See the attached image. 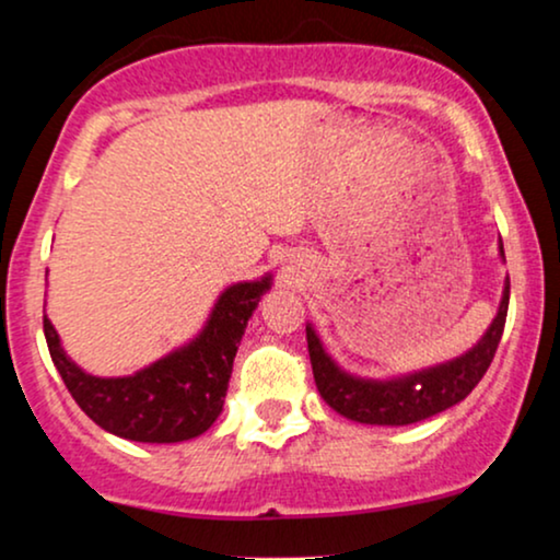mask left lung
Here are the masks:
<instances>
[{
    "mask_svg": "<svg viewBox=\"0 0 560 560\" xmlns=\"http://www.w3.org/2000/svg\"><path fill=\"white\" fill-rule=\"evenodd\" d=\"M498 253L500 260L505 262L503 242H498ZM508 300H511V281L505 279L503 298H500L492 324L481 334L479 342L468 347L464 355L387 378L358 376L345 371L326 352L316 326L307 320V352H311L313 378H316L320 397L345 419L374 423V427H408V423L432 419L442 410L466 400L468 392L477 387L481 376L487 374L500 337H503Z\"/></svg>",
    "mask_w": 560,
    "mask_h": 560,
    "instance_id": "1",
    "label": "left lung"
}]
</instances>
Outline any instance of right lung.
I'll return each instance as SVG.
<instances>
[{
	"label": "right lung",
	"mask_w": 560,
	"mask_h": 560,
	"mask_svg": "<svg viewBox=\"0 0 560 560\" xmlns=\"http://www.w3.org/2000/svg\"><path fill=\"white\" fill-rule=\"evenodd\" d=\"M271 287L273 273L229 284L195 337L128 376L83 371L47 316L44 337L57 374L96 427L131 442H186L208 432L221 416L247 320Z\"/></svg>",
	"instance_id": "right-lung-1"
}]
</instances>
